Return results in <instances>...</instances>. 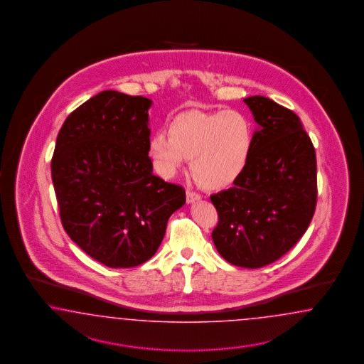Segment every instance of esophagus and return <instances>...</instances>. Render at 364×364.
<instances>
[{
  "mask_svg": "<svg viewBox=\"0 0 364 364\" xmlns=\"http://www.w3.org/2000/svg\"><path fill=\"white\" fill-rule=\"evenodd\" d=\"M201 198V195L198 193V192H193V191H187V203L188 204H191V203H195V201H198Z\"/></svg>",
  "mask_w": 364,
  "mask_h": 364,
  "instance_id": "obj_1",
  "label": "esophagus"
}]
</instances>
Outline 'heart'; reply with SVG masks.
I'll list each match as a JSON object with an SVG mask.
<instances>
[{"mask_svg":"<svg viewBox=\"0 0 364 364\" xmlns=\"http://www.w3.org/2000/svg\"><path fill=\"white\" fill-rule=\"evenodd\" d=\"M168 135L156 133L148 144L154 169L172 177L187 159L198 184L210 189L227 187L239 178L254 143L252 125L237 110L188 112L169 124Z\"/></svg>","mask_w":364,"mask_h":364,"instance_id":"1","label":"heart"}]
</instances>
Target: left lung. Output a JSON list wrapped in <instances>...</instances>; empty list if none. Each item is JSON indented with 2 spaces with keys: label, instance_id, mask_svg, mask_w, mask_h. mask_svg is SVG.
I'll return each instance as SVG.
<instances>
[{
  "label": "left lung",
  "instance_id": "obj_1",
  "mask_svg": "<svg viewBox=\"0 0 364 364\" xmlns=\"http://www.w3.org/2000/svg\"><path fill=\"white\" fill-rule=\"evenodd\" d=\"M259 124L245 169L210 196L219 215L212 239L233 265L260 268L286 255L316 208V154L298 116L263 96L244 99Z\"/></svg>",
  "mask_w": 364,
  "mask_h": 364
}]
</instances>
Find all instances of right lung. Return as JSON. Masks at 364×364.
<instances>
[{"label": "right lung", "mask_w": 364, "mask_h": 364, "mask_svg": "<svg viewBox=\"0 0 364 364\" xmlns=\"http://www.w3.org/2000/svg\"><path fill=\"white\" fill-rule=\"evenodd\" d=\"M151 105L143 96L104 90L66 117L55 141L52 180L63 227L110 268L149 260L169 216L186 203L184 188L154 175Z\"/></svg>", "instance_id": "obj_1"}]
</instances>
